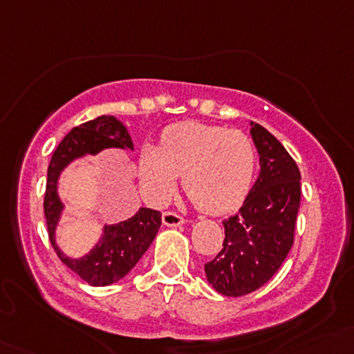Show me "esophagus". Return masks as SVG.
Returning a JSON list of instances; mask_svg holds the SVG:
<instances>
[{"label": "esophagus", "instance_id": "obj_1", "mask_svg": "<svg viewBox=\"0 0 354 354\" xmlns=\"http://www.w3.org/2000/svg\"><path fill=\"white\" fill-rule=\"evenodd\" d=\"M162 223H164V226H167V227H176V226H181L185 221H183V217L178 216L176 212H164Z\"/></svg>", "mask_w": 354, "mask_h": 354}]
</instances>
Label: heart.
I'll use <instances>...</instances> for the list:
<instances>
[{"instance_id":"heart-1","label":"heart","mask_w":354,"mask_h":354,"mask_svg":"<svg viewBox=\"0 0 354 354\" xmlns=\"http://www.w3.org/2000/svg\"><path fill=\"white\" fill-rule=\"evenodd\" d=\"M257 166L248 135L214 124L185 121L166 128L160 147L140 151L145 194L162 202L173 192L178 174L195 205L205 214H226L245 198Z\"/></svg>"}]
</instances>
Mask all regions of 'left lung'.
<instances>
[{"mask_svg": "<svg viewBox=\"0 0 354 354\" xmlns=\"http://www.w3.org/2000/svg\"><path fill=\"white\" fill-rule=\"evenodd\" d=\"M250 135L260 174L241 209L223 221V248L205 263L209 284L233 298L257 291L277 272L295 240L301 198V174L283 144L253 121Z\"/></svg>", "mask_w": 354, "mask_h": 354, "instance_id": "obj_1", "label": "left lung"}]
</instances>
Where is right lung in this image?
<instances>
[{
	"label": "right lung",
	"mask_w": 354,
	"mask_h": 354,
	"mask_svg": "<svg viewBox=\"0 0 354 354\" xmlns=\"http://www.w3.org/2000/svg\"><path fill=\"white\" fill-rule=\"evenodd\" d=\"M106 149L133 151L128 128L118 118L99 116L75 127L51 157L44 195V216L53 248L68 269L91 286H108L123 279L147 252L160 227V212L140 207L130 219L104 224L102 236L85 255H66L56 243V227L65 210V203L58 194V181L63 169L80 157L97 156Z\"/></svg>",
	"instance_id": "add662e5"
}]
</instances>
